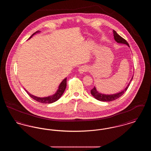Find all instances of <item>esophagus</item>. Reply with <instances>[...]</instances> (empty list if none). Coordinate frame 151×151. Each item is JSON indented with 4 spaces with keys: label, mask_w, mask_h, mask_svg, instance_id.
<instances>
[{
    "label": "esophagus",
    "mask_w": 151,
    "mask_h": 151,
    "mask_svg": "<svg viewBox=\"0 0 151 151\" xmlns=\"http://www.w3.org/2000/svg\"><path fill=\"white\" fill-rule=\"evenodd\" d=\"M88 68L86 65H82V66H80L79 67L78 71L80 72V73L82 74V73H83L84 72H86L88 71Z\"/></svg>",
    "instance_id": "1"
}]
</instances>
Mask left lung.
Returning <instances> with one entry per match:
<instances>
[{"instance_id": "left-lung-1", "label": "left lung", "mask_w": 151, "mask_h": 151, "mask_svg": "<svg viewBox=\"0 0 151 151\" xmlns=\"http://www.w3.org/2000/svg\"><path fill=\"white\" fill-rule=\"evenodd\" d=\"M113 34H114V38L116 42L122 43V44H126L129 47L128 42L124 38H123L122 37H121L119 35H118L117 33L114 30H113ZM132 78H133V77L131 79L129 84L127 85V86H126V88H125V89L123 91H122V92H120L119 93L113 94H105L101 93L97 91L95 86H94L93 88L91 91V93L94 97L96 99H97V100L104 101V102H109V101L115 100L116 99H118L119 97H120L121 96H122V95L124 93V92L127 91V88L129 86L130 82L132 80Z\"/></svg>"}]
</instances>
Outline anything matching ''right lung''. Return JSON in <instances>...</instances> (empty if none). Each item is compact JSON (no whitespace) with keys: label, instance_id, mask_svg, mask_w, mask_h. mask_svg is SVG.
Returning a JSON list of instances; mask_svg holds the SVG:
<instances>
[{"label":"right lung","instance_id":"add662e5","mask_svg":"<svg viewBox=\"0 0 151 151\" xmlns=\"http://www.w3.org/2000/svg\"><path fill=\"white\" fill-rule=\"evenodd\" d=\"M40 31H37L35 33H33L32 36L29 37V39H30L32 36L35 35L36 33H40ZM67 86V78H65L63 79V80L61 82V83L60 84V85L59 86L58 89L57 91L56 92V93L54 94L52 96H50L48 97H38L35 96H33L30 93H29V92L25 89V91L27 92V93L29 94V96L30 97H32L33 99H34L35 100L41 103H43V104H51L52 102H54L55 101H57L58 100H59L60 97L62 96V94L64 93L65 89L66 88Z\"/></svg>","mask_w":151,"mask_h":151}]
</instances>
